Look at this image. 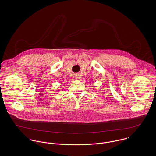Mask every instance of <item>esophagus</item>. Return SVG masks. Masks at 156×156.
<instances>
[{"label": "esophagus", "instance_id": "obj_1", "mask_svg": "<svg viewBox=\"0 0 156 156\" xmlns=\"http://www.w3.org/2000/svg\"><path fill=\"white\" fill-rule=\"evenodd\" d=\"M75 78H78V73H75Z\"/></svg>", "mask_w": 156, "mask_h": 156}]
</instances>
